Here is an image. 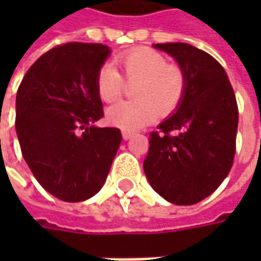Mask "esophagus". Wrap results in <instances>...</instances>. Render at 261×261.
<instances>
[{
	"label": "esophagus",
	"mask_w": 261,
	"mask_h": 261,
	"mask_svg": "<svg viewBox=\"0 0 261 261\" xmlns=\"http://www.w3.org/2000/svg\"><path fill=\"white\" fill-rule=\"evenodd\" d=\"M134 135V132L132 130H127V129H123L122 130V136H123V139H129V138H132Z\"/></svg>",
	"instance_id": "1"
}]
</instances>
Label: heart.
<instances>
[{
  "label": "heart",
  "instance_id": "b5f03b06",
  "mask_svg": "<svg viewBox=\"0 0 261 261\" xmlns=\"http://www.w3.org/2000/svg\"><path fill=\"white\" fill-rule=\"evenodd\" d=\"M112 65L101 66L95 75V91L105 103H113L134 84L135 100L112 106L107 113L110 125L139 129L156 117L173 115L180 107L187 90L183 68L168 64L167 58L148 47H136L117 55Z\"/></svg>",
  "mask_w": 261,
  "mask_h": 261
}]
</instances>
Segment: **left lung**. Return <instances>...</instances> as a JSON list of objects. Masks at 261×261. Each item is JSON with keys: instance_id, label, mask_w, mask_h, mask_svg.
I'll return each mask as SVG.
<instances>
[{"instance_id": "left-lung-1", "label": "left lung", "mask_w": 261, "mask_h": 261, "mask_svg": "<svg viewBox=\"0 0 261 261\" xmlns=\"http://www.w3.org/2000/svg\"><path fill=\"white\" fill-rule=\"evenodd\" d=\"M187 76L174 115L149 134L146 178L174 205H195L224 181L236 155L238 106L224 66L187 43H156Z\"/></svg>"}]
</instances>
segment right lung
Masks as SVG:
<instances>
[{
	"mask_svg": "<svg viewBox=\"0 0 261 261\" xmlns=\"http://www.w3.org/2000/svg\"><path fill=\"white\" fill-rule=\"evenodd\" d=\"M109 54L100 43L58 45L17 90L21 154L40 186L64 202H83L101 189L122 142L120 129L93 126L105 116L95 75Z\"/></svg>",
	"mask_w": 261,
	"mask_h": 261,
	"instance_id": "1",
	"label": "right lung"
}]
</instances>
